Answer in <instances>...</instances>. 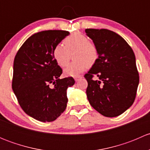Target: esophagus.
Listing matches in <instances>:
<instances>
[{
  "label": "esophagus",
  "instance_id": "1",
  "mask_svg": "<svg viewBox=\"0 0 150 150\" xmlns=\"http://www.w3.org/2000/svg\"><path fill=\"white\" fill-rule=\"evenodd\" d=\"M81 78H82V76H81V75H78V76L75 77V78H74V79H75V81L77 82V81H78L80 79H81Z\"/></svg>",
  "mask_w": 150,
  "mask_h": 150
}]
</instances>
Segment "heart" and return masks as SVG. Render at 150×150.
<instances>
[{
	"label": "heart",
	"instance_id": "obj_1",
	"mask_svg": "<svg viewBox=\"0 0 150 150\" xmlns=\"http://www.w3.org/2000/svg\"><path fill=\"white\" fill-rule=\"evenodd\" d=\"M63 44L57 45L53 51V57L59 66L64 67L69 62L70 54L74 61L64 69L67 76H78L93 66L99 59V49L88 38L81 33H74L63 40Z\"/></svg>",
	"mask_w": 150,
	"mask_h": 150
}]
</instances>
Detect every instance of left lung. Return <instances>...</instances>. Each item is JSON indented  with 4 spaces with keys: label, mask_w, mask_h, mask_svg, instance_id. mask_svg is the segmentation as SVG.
Wrapping results in <instances>:
<instances>
[{
    "label": "left lung",
    "mask_w": 150,
    "mask_h": 150,
    "mask_svg": "<svg viewBox=\"0 0 150 150\" xmlns=\"http://www.w3.org/2000/svg\"><path fill=\"white\" fill-rule=\"evenodd\" d=\"M99 49V59L84 75L91 105L105 117H117L135 100L139 76L135 54L118 34L107 29L85 30ZM97 76L99 80L93 78Z\"/></svg>",
    "instance_id": "8db88e82"
}]
</instances>
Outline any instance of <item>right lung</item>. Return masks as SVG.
<instances>
[{
    "instance_id": "add662e5",
    "label": "right lung",
    "mask_w": 150,
    "mask_h": 150,
    "mask_svg": "<svg viewBox=\"0 0 150 150\" xmlns=\"http://www.w3.org/2000/svg\"><path fill=\"white\" fill-rule=\"evenodd\" d=\"M69 33L46 30L35 33L15 56L12 89L26 114L41 122L55 120L65 110L67 89L75 84L72 77L60 79L62 69L53 51Z\"/></svg>"
}]
</instances>
